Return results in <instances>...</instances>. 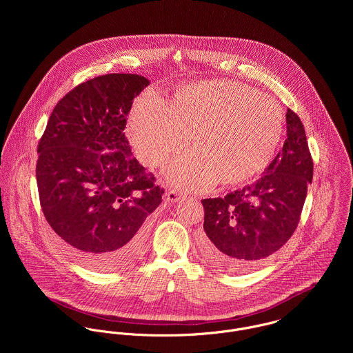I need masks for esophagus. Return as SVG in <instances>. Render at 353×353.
Masks as SVG:
<instances>
[{"mask_svg": "<svg viewBox=\"0 0 353 353\" xmlns=\"http://www.w3.org/2000/svg\"><path fill=\"white\" fill-rule=\"evenodd\" d=\"M164 197H165V200L168 202H176L182 199V194L179 192H176V190H168Z\"/></svg>", "mask_w": 353, "mask_h": 353, "instance_id": "obj_1", "label": "esophagus"}]
</instances>
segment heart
Returning a JSON list of instances; mask_svg holds the SVG:
<instances>
[{"label": "heart", "instance_id": "1", "mask_svg": "<svg viewBox=\"0 0 353 353\" xmlns=\"http://www.w3.org/2000/svg\"><path fill=\"white\" fill-rule=\"evenodd\" d=\"M284 118L276 99L234 80H202L176 88L168 103L143 92L132 107L128 130L139 159L161 165L192 136L196 151L170 164L168 178L182 189L249 181L269 165Z\"/></svg>", "mask_w": 353, "mask_h": 353}]
</instances>
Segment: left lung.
Returning <instances> with one entry per match:
<instances>
[{
    "mask_svg": "<svg viewBox=\"0 0 353 353\" xmlns=\"http://www.w3.org/2000/svg\"><path fill=\"white\" fill-rule=\"evenodd\" d=\"M287 139L265 174L224 199H205L201 250L214 266L245 273L281 249L301 220L314 163L301 118L288 108Z\"/></svg>",
    "mask_w": 353,
    "mask_h": 353,
    "instance_id": "8db88e82",
    "label": "left lung"
}]
</instances>
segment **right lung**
Instances as JSON below:
<instances>
[{
	"label": "right lung",
	"instance_id": "right-lung-1",
	"mask_svg": "<svg viewBox=\"0 0 353 353\" xmlns=\"http://www.w3.org/2000/svg\"><path fill=\"white\" fill-rule=\"evenodd\" d=\"M148 84L126 73L79 84L55 104L38 144L43 214L63 248L95 270H115L140 254L145 220L164 193L123 133L133 99Z\"/></svg>",
	"mask_w": 353,
	"mask_h": 353
}]
</instances>
